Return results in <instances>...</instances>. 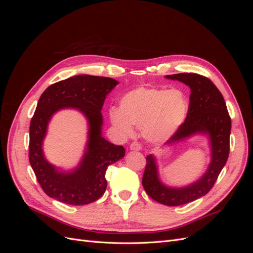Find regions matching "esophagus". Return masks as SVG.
Segmentation results:
<instances>
[{
  "instance_id": "34e87169",
  "label": "esophagus",
  "mask_w": 253,
  "mask_h": 253,
  "mask_svg": "<svg viewBox=\"0 0 253 253\" xmlns=\"http://www.w3.org/2000/svg\"><path fill=\"white\" fill-rule=\"evenodd\" d=\"M129 149H131L132 151H140L141 150V144L134 141V142L131 143V145H129Z\"/></svg>"
}]
</instances>
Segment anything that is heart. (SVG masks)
<instances>
[{
	"instance_id": "obj_1",
	"label": "heart",
	"mask_w": 253,
	"mask_h": 253,
	"mask_svg": "<svg viewBox=\"0 0 253 253\" xmlns=\"http://www.w3.org/2000/svg\"><path fill=\"white\" fill-rule=\"evenodd\" d=\"M190 104L180 89L139 86L127 91L119 102V110L110 111L111 124L125 135L133 134V126L141 127L151 142H165L185 124Z\"/></svg>"
}]
</instances>
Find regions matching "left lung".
Wrapping results in <instances>:
<instances>
[{
    "label": "left lung",
    "mask_w": 253,
    "mask_h": 253,
    "mask_svg": "<svg viewBox=\"0 0 253 253\" xmlns=\"http://www.w3.org/2000/svg\"><path fill=\"white\" fill-rule=\"evenodd\" d=\"M166 78L185 83L190 87L191 95L185 124L165 143V147L201 134L208 136L211 148V160L207 171L200 179L180 188L165 185L159 178L155 156L153 154L147 156V166L142 177L145 192L163 205L180 206L205 196L215 183L229 156L231 119L223 95L210 79L192 73L167 75Z\"/></svg>",
    "instance_id": "1"
}]
</instances>
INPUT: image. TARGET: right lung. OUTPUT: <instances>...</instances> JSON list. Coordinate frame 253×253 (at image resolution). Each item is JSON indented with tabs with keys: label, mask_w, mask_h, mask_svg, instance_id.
<instances>
[{
	"label": "right lung",
	"mask_w": 253,
	"mask_h": 253,
	"mask_svg": "<svg viewBox=\"0 0 253 253\" xmlns=\"http://www.w3.org/2000/svg\"><path fill=\"white\" fill-rule=\"evenodd\" d=\"M119 82L108 77L78 75L51 84L43 91L29 127V163L38 182L49 197L82 206L97 201L105 192L108 167L124 158L126 150L104 139L101 110L106 96ZM64 108L84 114L89 125L88 142L81 164L65 171L51 165L42 153V140L51 117Z\"/></svg>",
	"instance_id": "right-lung-1"
}]
</instances>
